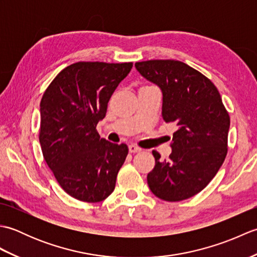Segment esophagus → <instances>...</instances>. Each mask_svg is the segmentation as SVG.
<instances>
[{"mask_svg": "<svg viewBox=\"0 0 257 257\" xmlns=\"http://www.w3.org/2000/svg\"><path fill=\"white\" fill-rule=\"evenodd\" d=\"M141 148L136 145H129V152L130 154H136V152H140Z\"/></svg>", "mask_w": 257, "mask_h": 257, "instance_id": "obj_1", "label": "esophagus"}]
</instances>
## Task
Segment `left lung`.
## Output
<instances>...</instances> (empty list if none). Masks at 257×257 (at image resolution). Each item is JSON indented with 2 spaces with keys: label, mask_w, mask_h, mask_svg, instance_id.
<instances>
[{
  "label": "left lung",
  "mask_w": 257,
  "mask_h": 257,
  "mask_svg": "<svg viewBox=\"0 0 257 257\" xmlns=\"http://www.w3.org/2000/svg\"><path fill=\"white\" fill-rule=\"evenodd\" d=\"M141 76L162 92V118L176 123L172 152L160 160L147 181L158 198L169 202L189 199L215 177L227 154L230 116L212 81L189 65L173 59L135 64Z\"/></svg>",
  "instance_id": "8db88e82"
}]
</instances>
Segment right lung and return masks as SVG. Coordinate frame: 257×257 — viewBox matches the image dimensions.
<instances>
[{"mask_svg":"<svg viewBox=\"0 0 257 257\" xmlns=\"http://www.w3.org/2000/svg\"><path fill=\"white\" fill-rule=\"evenodd\" d=\"M133 63L78 62L59 73L41 100L43 156L65 192L84 202L105 200L116 185L127 145L100 138L96 125Z\"/></svg>","mask_w":257,"mask_h":257,"instance_id":"right-lung-1","label":"right lung"}]
</instances>
